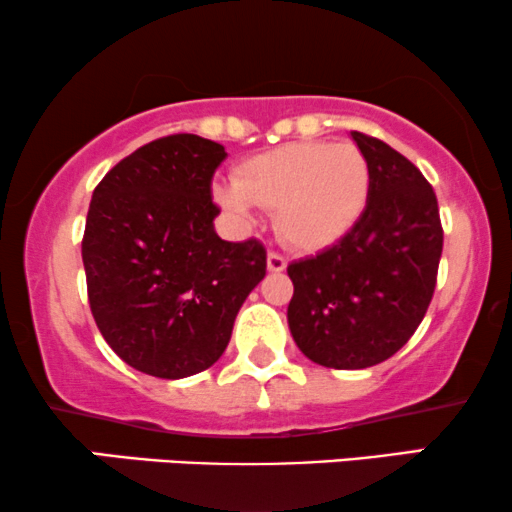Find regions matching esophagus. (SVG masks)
Listing matches in <instances>:
<instances>
[{
  "mask_svg": "<svg viewBox=\"0 0 512 512\" xmlns=\"http://www.w3.org/2000/svg\"><path fill=\"white\" fill-rule=\"evenodd\" d=\"M285 268H287V258L282 254H277V251H270V254H268V270H270V273H282Z\"/></svg>",
  "mask_w": 512,
  "mask_h": 512,
  "instance_id": "obj_1",
  "label": "esophagus"
}]
</instances>
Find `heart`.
<instances>
[{
    "label": "heart",
    "instance_id": "heart-1",
    "mask_svg": "<svg viewBox=\"0 0 512 512\" xmlns=\"http://www.w3.org/2000/svg\"><path fill=\"white\" fill-rule=\"evenodd\" d=\"M370 163L351 142H294L244 161L237 180L220 182L216 199L237 218L254 206L275 208V225L289 246L320 251L337 244L363 216Z\"/></svg>",
    "mask_w": 512,
    "mask_h": 512
}]
</instances>
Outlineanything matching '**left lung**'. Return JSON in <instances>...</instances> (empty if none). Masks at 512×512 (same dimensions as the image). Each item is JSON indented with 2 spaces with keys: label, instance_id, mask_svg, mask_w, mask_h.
<instances>
[{
  "label": "left lung",
  "instance_id": "left-lung-1",
  "mask_svg": "<svg viewBox=\"0 0 512 512\" xmlns=\"http://www.w3.org/2000/svg\"><path fill=\"white\" fill-rule=\"evenodd\" d=\"M370 163L363 216L337 244L289 263L287 320L313 363L361 370L394 356L425 318L444 246L437 194L406 156L351 132Z\"/></svg>",
  "mask_w": 512,
  "mask_h": 512
}]
</instances>
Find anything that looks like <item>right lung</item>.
Listing matches in <instances>:
<instances>
[{
	"mask_svg": "<svg viewBox=\"0 0 512 512\" xmlns=\"http://www.w3.org/2000/svg\"><path fill=\"white\" fill-rule=\"evenodd\" d=\"M225 147L199 135L144 144L94 187L82 237L99 332L144 375L182 380L211 368L239 308L266 277L258 239L225 242L211 180Z\"/></svg>",
	"mask_w": 512,
	"mask_h": 512,
	"instance_id": "add662e5",
	"label": "right lung"
}]
</instances>
